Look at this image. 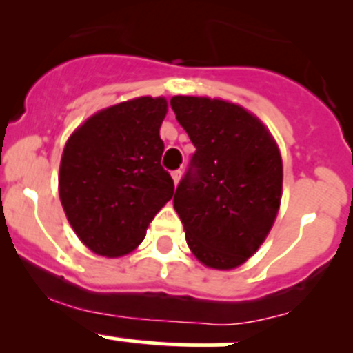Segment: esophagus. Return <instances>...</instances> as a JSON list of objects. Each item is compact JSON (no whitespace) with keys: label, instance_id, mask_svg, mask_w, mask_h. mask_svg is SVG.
Returning <instances> with one entry per match:
<instances>
[{"label":"esophagus","instance_id":"esophagus-1","mask_svg":"<svg viewBox=\"0 0 353 353\" xmlns=\"http://www.w3.org/2000/svg\"><path fill=\"white\" fill-rule=\"evenodd\" d=\"M181 177H183V172L181 170H174L172 172V179H174V184H177L181 181Z\"/></svg>","mask_w":353,"mask_h":353}]
</instances>
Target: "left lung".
Returning <instances> with one entry per match:
<instances>
[{
  "instance_id": "left-lung-1",
  "label": "left lung",
  "mask_w": 353,
  "mask_h": 353,
  "mask_svg": "<svg viewBox=\"0 0 353 353\" xmlns=\"http://www.w3.org/2000/svg\"><path fill=\"white\" fill-rule=\"evenodd\" d=\"M170 108L196 147L174 194L186 243L205 266L237 268L258 251L279 213V147L254 114L232 102L176 95Z\"/></svg>"
}]
</instances>
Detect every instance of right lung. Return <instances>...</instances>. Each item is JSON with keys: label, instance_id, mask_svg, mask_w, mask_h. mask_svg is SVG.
Wrapping results in <instances>:
<instances>
[{"label": "right lung", "instance_id": "1", "mask_svg": "<svg viewBox=\"0 0 353 353\" xmlns=\"http://www.w3.org/2000/svg\"><path fill=\"white\" fill-rule=\"evenodd\" d=\"M165 114L163 97H138L99 110L68 138L59 199L74 234L95 254L133 251L172 198L174 181L160 165Z\"/></svg>", "mask_w": 353, "mask_h": 353}]
</instances>
